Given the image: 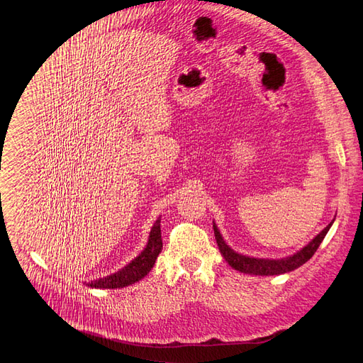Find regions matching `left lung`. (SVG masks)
I'll list each match as a JSON object with an SVG mask.
<instances>
[{
    "label": "left lung",
    "mask_w": 363,
    "mask_h": 363,
    "mask_svg": "<svg viewBox=\"0 0 363 363\" xmlns=\"http://www.w3.org/2000/svg\"><path fill=\"white\" fill-rule=\"evenodd\" d=\"M335 221V220H333ZM333 221L323 230L320 231L312 241H310L306 247H303L300 251H297L296 254L281 258V260H269V258H254V257H247L242 254L235 252L234 250H231L225 241L223 240L216 223H214V234H216V240L218 244V248L223 254V257L225 258V262L235 270L245 273V274H254V276H277V274H284L289 272H293L296 269H298L300 266H303L307 260L313 257V254L316 252V250L319 248L320 242L323 241V238L326 237L329 228L332 227Z\"/></svg>",
    "instance_id": "obj_1"
}]
</instances>
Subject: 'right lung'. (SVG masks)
Returning <instances> with one entry per match:
<instances>
[{
	"label": "right lung",
	"mask_w": 363,
	"mask_h": 363,
	"mask_svg": "<svg viewBox=\"0 0 363 363\" xmlns=\"http://www.w3.org/2000/svg\"><path fill=\"white\" fill-rule=\"evenodd\" d=\"M161 251H162V238H161V217H160L157 221H155L150 230L146 247L136 258H133L128 266H125L118 273L90 281L87 286L93 289H122V287L130 286L139 281L140 279H143L152 270Z\"/></svg>",
	"instance_id": "add662e5"
}]
</instances>
